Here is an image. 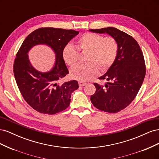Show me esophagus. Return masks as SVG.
<instances>
[{"instance_id":"1","label":"esophagus","mask_w":159,"mask_h":159,"mask_svg":"<svg viewBox=\"0 0 159 159\" xmlns=\"http://www.w3.org/2000/svg\"><path fill=\"white\" fill-rule=\"evenodd\" d=\"M85 85H86V83L83 82V81H79V85L80 86V87H83V86H84Z\"/></svg>"}]
</instances>
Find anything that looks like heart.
<instances>
[{
    "label": "heart",
    "instance_id": "b5f03b06",
    "mask_svg": "<svg viewBox=\"0 0 159 159\" xmlns=\"http://www.w3.org/2000/svg\"><path fill=\"white\" fill-rule=\"evenodd\" d=\"M75 48L71 44L65 46L62 56L66 63L70 66L78 61L81 52H88L87 63L78 64L71 70L72 78L80 81H86L99 73V69H109L116 59L118 44L113 37H104L94 33H85L76 41Z\"/></svg>",
    "mask_w": 159,
    "mask_h": 159
}]
</instances>
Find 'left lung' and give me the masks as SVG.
Here are the masks:
<instances>
[{
	"mask_svg": "<svg viewBox=\"0 0 159 159\" xmlns=\"http://www.w3.org/2000/svg\"><path fill=\"white\" fill-rule=\"evenodd\" d=\"M89 30L107 33L118 44V54L114 63L99 78L109 82L105 86L94 83L96 90L90 98L97 109L110 113H117L133 102L141 87L146 74L143 54L131 36L117 28L108 27Z\"/></svg>",
	"mask_w": 159,
	"mask_h": 159,
	"instance_id": "1",
	"label": "left lung"
}]
</instances>
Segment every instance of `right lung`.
<instances>
[{
    "mask_svg": "<svg viewBox=\"0 0 159 159\" xmlns=\"http://www.w3.org/2000/svg\"><path fill=\"white\" fill-rule=\"evenodd\" d=\"M78 34L73 30L40 28L26 38L18 50L13 66L14 78L23 98L38 112L54 115L65 110L70 105L71 93L79 88L76 80L59 84L69 74L62 56L63 50ZM40 43L48 45L56 54L54 68L45 73L34 69L27 56L32 46Z\"/></svg>",
    "mask_w": 159,
    "mask_h": 159,
    "instance_id": "obj_1",
    "label": "right lung"
}]
</instances>
